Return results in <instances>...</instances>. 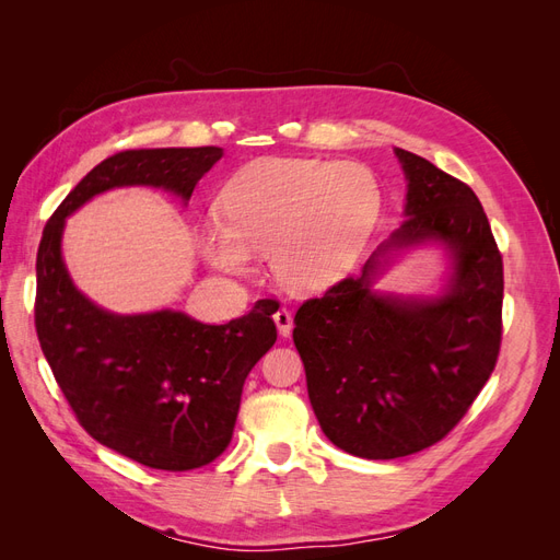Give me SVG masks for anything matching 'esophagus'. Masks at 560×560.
<instances>
[{
	"instance_id": "1",
	"label": "esophagus",
	"mask_w": 560,
	"mask_h": 560,
	"mask_svg": "<svg viewBox=\"0 0 560 560\" xmlns=\"http://www.w3.org/2000/svg\"><path fill=\"white\" fill-rule=\"evenodd\" d=\"M273 319H276V327H278V331H280V336H290L292 334V327H294V317H292V313L287 311V308H280L276 315H273Z\"/></svg>"
}]
</instances>
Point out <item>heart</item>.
<instances>
[{"mask_svg":"<svg viewBox=\"0 0 560 560\" xmlns=\"http://www.w3.org/2000/svg\"><path fill=\"white\" fill-rule=\"evenodd\" d=\"M381 212V182L366 165L270 156L231 177L222 217L200 226L198 247L231 276H249L268 254L284 290L317 294L358 264Z\"/></svg>","mask_w":560,"mask_h":560,"instance_id":"1","label":"heart"}]
</instances>
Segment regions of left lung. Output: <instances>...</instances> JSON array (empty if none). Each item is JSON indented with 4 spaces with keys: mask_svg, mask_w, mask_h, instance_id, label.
Instances as JSON below:
<instances>
[{
    "mask_svg": "<svg viewBox=\"0 0 560 560\" xmlns=\"http://www.w3.org/2000/svg\"><path fill=\"white\" fill-rule=\"evenodd\" d=\"M395 156L406 177L401 226L358 278L306 301L294 317L322 432L366 460L444 439L493 374L502 338V257L477 194L411 151L397 147ZM422 246L445 252L440 290L378 291L386 270Z\"/></svg>",
    "mask_w": 560,
    "mask_h": 560,
    "instance_id": "8db88e82",
    "label": "left lung"
}]
</instances>
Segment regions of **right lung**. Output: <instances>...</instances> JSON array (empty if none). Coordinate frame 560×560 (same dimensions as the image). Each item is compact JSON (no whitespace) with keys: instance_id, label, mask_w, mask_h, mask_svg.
I'll list each match as a JSON object with an SVG mask.
<instances>
[{"instance_id":"add662e5","label":"right lung","mask_w":560,"mask_h":560,"mask_svg":"<svg viewBox=\"0 0 560 560\" xmlns=\"http://www.w3.org/2000/svg\"><path fill=\"white\" fill-rule=\"evenodd\" d=\"M222 156L219 147H167L105 159L48 219L37 252V336L62 395L93 439L151 469H196L224 453L245 378L278 338V303L257 301L226 325L175 308L114 313L74 284L62 233L67 217L124 186H151L189 206Z\"/></svg>"}]
</instances>
